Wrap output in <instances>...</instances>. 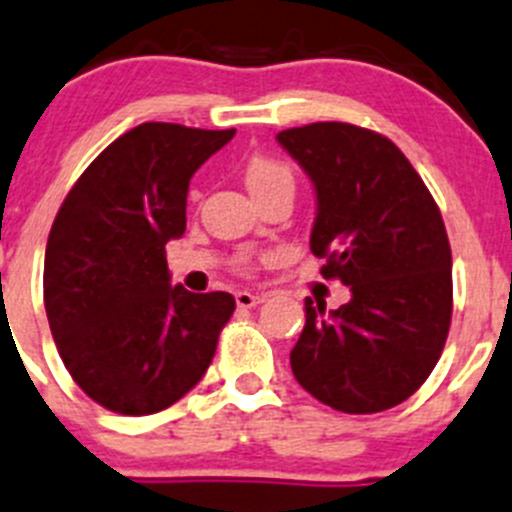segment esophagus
<instances>
[{
	"label": "esophagus",
	"mask_w": 512,
	"mask_h": 512,
	"mask_svg": "<svg viewBox=\"0 0 512 512\" xmlns=\"http://www.w3.org/2000/svg\"><path fill=\"white\" fill-rule=\"evenodd\" d=\"M261 301H264V296L251 294V291H238L236 294V304L241 306V309H251V306L261 304Z\"/></svg>",
	"instance_id": "1"
}]
</instances>
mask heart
Segmentation results:
<instances>
[{
    "label": "heart",
    "instance_id": "b5f03b06",
    "mask_svg": "<svg viewBox=\"0 0 512 512\" xmlns=\"http://www.w3.org/2000/svg\"><path fill=\"white\" fill-rule=\"evenodd\" d=\"M243 175H246V186L248 191H251V196L266 191V188L291 186V183H294L289 165L281 163V160L276 158H269V155H253V158L246 163ZM238 266H241L243 271L251 269L248 259L238 261Z\"/></svg>",
    "mask_w": 512,
    "mask_h": 512
}]
</instances>
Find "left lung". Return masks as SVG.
Returning <instances> with one entry per match:
<instances>
[{"mask_svg": "<svg viewBox=\"0 0 512 512\" xmlns=\"http://www.w3.org/2000/svg\"><path fill=\"white\" fill-rule=\"evenodd\" d=\"M316 188L311 253L352 299H306L296 382L347 415L405 402L440 359L452 319V253L435 198L389 138L349 123L281 130Z\"/></svg>", "mask_w": 512, "mask_h": 512, "instance_id": "1", "label": "left lung"}]
</instances>
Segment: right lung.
Returning a JSON list of instances; mask_svg holds the SVG:
<instances>
[{
    "instance_id": "obj_1",
    "label": "right lung",
    "mask_w": 512,
    "mask_h": 512,
    "mask_svg": "<svg viewBox=\"0 0 512 512\" xmlns=\"http://www.w3.org/2000/svg\"><path fill=\"white\" fill-rule=\"evenodd\" d=\"M236 130L143 123L77 178L45 251V309L77 387L118 415H153L191 392L236 301L170 286L165 243L186 231L193 173Z\"/></svg>"
}]
</instances>
